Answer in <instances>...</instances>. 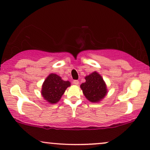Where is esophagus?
Wrapping results in <instances>:
<instances>
[{
  "mask_svg": "<svg viewBox=\"0 0 150 150\" xmlns=\"http://www.w3.org/2000/svg\"><path fill=\"white\" fill-rule=\"evenodd\" d=\"M79 81L78 80H74L73 81V83L74 84H75V85H78L79 84Z\"/></svg>",
  "mask_w": 150,
  "mask_h": 150,
  "instance_id": "obj_1",
  "label": "esophagus"
}]
</instances>
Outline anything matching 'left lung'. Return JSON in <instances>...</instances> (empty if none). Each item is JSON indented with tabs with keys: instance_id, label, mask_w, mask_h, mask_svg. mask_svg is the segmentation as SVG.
Returning <instances> with one entry per match:
<instances>
[{
	"instance_id": "1",
	"label": "left lung",
	"mask_w": 150,
	"mask_h": 150,
	"mask_svg": "<svg viewBox=\"0 0 150 150\" xmlns=\"http://www.w3.org/2000/svg\"><path fill=\"white\" fill-rule=\"evenodd\" d=\"M86 82L80 88L88 100L93 103L99 102L107 94V87L102 77L97 72H93L85 77Z\"/></svg>"
}]
</instances>
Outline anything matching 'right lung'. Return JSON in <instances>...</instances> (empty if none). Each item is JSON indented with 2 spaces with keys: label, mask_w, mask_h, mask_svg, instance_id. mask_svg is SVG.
Here are the masks:
<instances>
[{
  "label": "right lung",
  "mask_w": 150,
  "mask_h": 150,
  "mask_svg": "<svg viewBox=\"0 0 150 150\" xmlns=\"http://www.w3.org/2000/svg\"><path fill=\"white\" fill-rule=\"evenodd\" d=\"M70 86V81H64L59 75L51 73L44 81L41 94L48 102L55 103L58 102L66 89Z\"/></svg>",
  "instance_id": "1"
}]
</instances>
